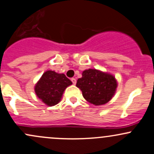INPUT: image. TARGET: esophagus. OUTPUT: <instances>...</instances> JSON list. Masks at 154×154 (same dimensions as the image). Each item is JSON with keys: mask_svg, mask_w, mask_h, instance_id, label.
<instances>
[{"mask_svg": "<svg viewBox=\"0 0 154 154\" xmlns=\"http://www.w3.org/2000/svg\"><path fill=\"white\" fill-rule=\"evenodd\" d=\"M72 83L74 84V85H75L76 82H77V80H76L75 78H72Z\"/></svg>", "mask_w": 154, "mask_h": 154, "instance_id": "1", "label": "esophagus"}]
</instances>
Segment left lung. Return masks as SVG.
Listing matches in <instances>:
<instances>
[{
  "label": "left lung",
  "mask_w": 154,
  "mask_h": 154,
  "mask_svg": "<svg viewBox=\"0 0 154 154\" xmlns=\"http://www.w3.org/2000/svg\"><path fill=\"white\" fill-rule=\"evenodd\" d=\"M77 80L76 86L82 91V96L95 106L108 103L114 96L117 87L115 77L97 69L85 70Z\"/></svg>",
  "instance_id": "1"
}]
</instances>
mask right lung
Masks as SVG:
<instances>
[{
    "label": "right lung",
    "mask_w": 154,
    "mask_h": 154,
    "mask_svg": "<svg viewBox=\"0 0 154 154\" xmlns=\"http://www.w3.org/2000/svg\"><path fill=\"white\" fill-rule=\"evenodd\" d=\"M72 82L64 74H57L53 71H47L35 88L37 96L48 106L57 104L62 97L64 90Z\"/></svg>",
    "instance_id": "1"
}]
</instances>
